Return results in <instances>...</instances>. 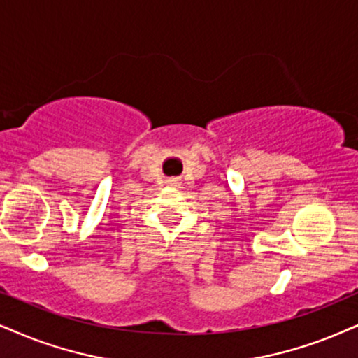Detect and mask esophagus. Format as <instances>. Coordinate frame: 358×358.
Instances as JSON below:
<instances>
[{"instance_id":"esophagus-1","label":"esophagus","mask_w":358,"mask_h":358,"mask_svg":"<svg viewBox=\"0 0 358 358\" xmlns=\"http://www.w3.org/2000/svg\"><path fill=\"white\" fill-rule=\"evenodd\" d=\"M170 183H178V180H175V178L170 180Z\"/></svg>"}]
</instances>
